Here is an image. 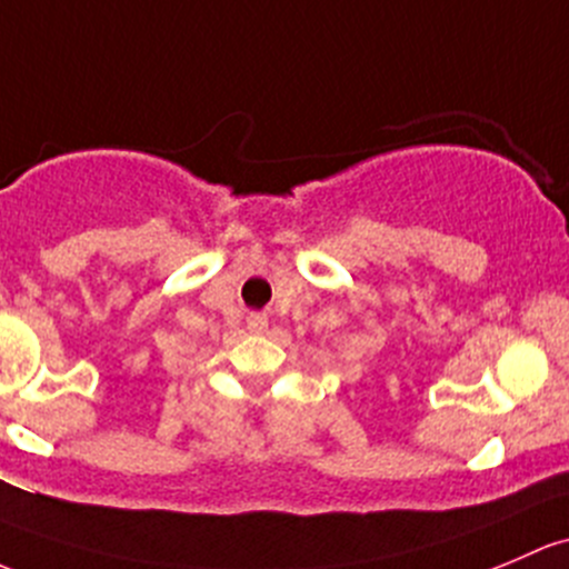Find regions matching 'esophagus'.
Here are the masks:
<instances>
[{"mask_svg": "<svg viewBox=\"0 0 569 569\" xmlns=\"http://www.w3.org/2000/svg\"><path fill=\"white\" fill-rule=\"evenodd\" d=\"M267 316L264 313H250L248 316V330L250 332H264L267 330Z\"/></svg>", "mask_w": 569, "mask_h": 569, "instance_id": "obj_1", "label": "esophagus"}]
</instances>
